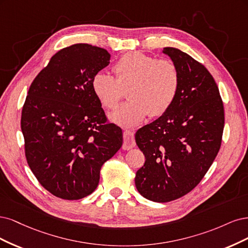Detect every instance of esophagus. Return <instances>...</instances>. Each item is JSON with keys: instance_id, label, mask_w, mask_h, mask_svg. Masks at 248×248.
<instances>
[{"instance_id": "obj_1", "label": "esophagus", "mask_w": 248, "mask_h": 248, "mask_svg": "<svg viewBox=\"0 0 248 248\" xmlns=\"http://www.w3.org/2000/svg\"><path fill=\"white\" fill-rule=\"evenodd\" d=\"M136 142H135V135L134 132L130 131V130H125L124 132V144H123V148L124 150H129L133 147H135Z\"/></svg>"}]
</instances>
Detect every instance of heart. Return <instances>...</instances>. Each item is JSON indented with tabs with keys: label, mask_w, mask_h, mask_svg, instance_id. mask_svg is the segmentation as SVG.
Instances as JSON below:
<instances>
[{
	"label": "heart",
	"mask_w": 248,
	"mask_h": 248,
	"mask_svg": "<svg viewBox=\"0 0 248 248\" xmlns=\"http://www.w3.org/2000/svg\"><path fill=\"white\" fill-rule=\"evenodd\" d=\"M115 77L94 75V94L107 109L117 107L127 90L130 101L110 114L123 126L139 124L148 114L159 116L170 108L179 86V72L170 60H156L141 52L125 53L113 66Z\"/></svg>",
	"instance_id": "obj_1"
}]
</instances>
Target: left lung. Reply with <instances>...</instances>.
Returning a JSON list of instances; mask_svg holds the SVG:
<instances>
[{"instance_id": "obj_1", "label": "left lung", "mask_w": 248, "mask_h": 248, "mask_svg": "<svg viewBox=\"0 0 248 248\" xmlns=\"http://www.w3.org/2000/svg\"><path fill=\"white\" fill-rule=\"evenodd\" d=\"M163 52L178 69L177 94L162 116L135 135L145 156L136 187L158 203L181 198L199 185L218 154L225 126L222 100L209 71L174 47Z\"/></svg>"}]
</instances>
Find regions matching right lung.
Instances as JSON below:
<instances>
[{
  "instance_id": "1",
  "label": "right lung",
  "mask_w": 248,
  "mask_h": 248,
  "mask_svg": "<svg viewBox=\"0 0 248 248\" xmlns=\"http://www.w3.org/2000/svg\"><path fill=\"white\" fill-rule=\"evenodd\" d=\"M110 53L90 44L61 49L36 76L21 112L31 172L45 189L79 200L97 188L103 164L123 145V131L107 122L92 82Z\"/></svg>"
}]
</instances>
